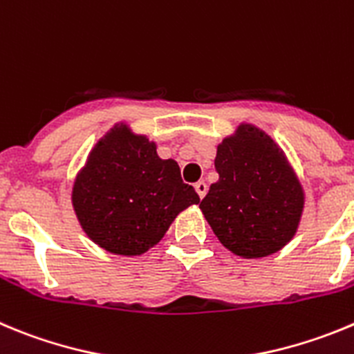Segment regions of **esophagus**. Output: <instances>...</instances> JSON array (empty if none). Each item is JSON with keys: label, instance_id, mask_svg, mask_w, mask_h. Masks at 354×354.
<instances>
[{"label": "esophagus", "instance_id": "obj_1", "mask_svg": "<svg viewBox=\"0 0 354 354\" xmlns=\"http://www.w3.org/2000/svg\"><path fill=\"white\" fill-rule=\"evenodd\" d=\"M194 189H196V193H198L200 198H203L207 194V183L205 180H200V183L194 184Z\"/></svg>", "mask_w": 354, "mask_h": 354}]
</instances>
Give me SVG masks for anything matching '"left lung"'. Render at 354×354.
Wrapping results in <instances>:
<instances>
[{
    "instance_id": "8db88e82",
    "label": "left lung",
    "mask_w": 354,
    "mask_h": 354,
    "mask_svg": "<svg viewBox=\"0 0 354 354\" xmlns=\"http://www.w3.org/2000/svg\"><path fill=\"white\" fill-rule=\"evenodd\" d=\"M217 183L200 203L223 245L245 259L281 251L298 232L306 191L281 145L241 122L217 145Z\"/></svg>"
}]
</instances>
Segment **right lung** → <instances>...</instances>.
<instances>
[{"mask_svg": "<svg viewBox=\"0 0 354 354\" xmlns=\"http://www.w3.org/2000/svg\"><path fill=\"white\" fill-rule=\"evenodd\" d=\"M126 122L113 124L87 154L71 186L80 228L98 248L140 256L154 248L174 219L200 196L180 179L175 160Z\"/></svg>", "mask_w": 354, "mask_h": 354, "instance_id": "add662e5", "label": "right lung"}]
</instances>
